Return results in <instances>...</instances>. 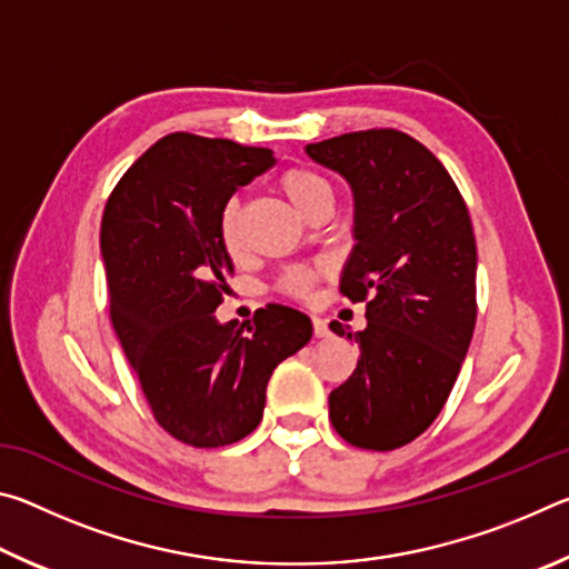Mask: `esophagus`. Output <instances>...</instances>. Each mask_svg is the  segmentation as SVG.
<instances>
[{"mask_svg":"<svg viewBox=\"0 0 569 569\" xmlns=\"http://www.w3.org/2000/svg\"><path fill=\"white\" fill-rule=\"evenodd\" d=\"M313 336L316 339H329L331 336V329H329V323H326L323 319H319V316H313Z\"/></svg>","mask_w":569,"mask_h":569,"instance_id":"esophagus-1","label":"esophagus"}]
</instances>
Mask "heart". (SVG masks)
Returning a JSON list of instances; mask_svg holds the SVG:
<instances>
[{
  "instance_id": "obj_1",
  "label": "heart",
  "mask_w": 569,
  "mask_h": 569,
  "mask_svg": "<svg viewBox=\"0 0 569 569\" xmlns=\"http://www.w3.org/2000/svg\"><path fill=\"white\" fill-rule=\"evenodd\" d=\"M278 188L283 196L291 200V206L301 216H311L316 208H321L333 200V188L321 172L311 168H291L278 178ZM218 238L228 253H238L243 246V230H240V206L238 200H228L218 216ZM321 268L313 266H293L278 278V291L293 298H308L313 291V286L319 283Z\"/></svg>"
}]
</instances>
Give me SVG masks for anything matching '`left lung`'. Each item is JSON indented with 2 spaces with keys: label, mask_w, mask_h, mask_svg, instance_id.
<instances>
[{
  "label": "left lung",
  "mask_w": 569,
  "mask_h": 569,
  "mask_svg": "<svg viewBox=\"0 0 569 569\" xmlns=\"http://www.w3.org/2000/svg\"><path fill=\"white\" fill-rule=\"evenodd\" d=\"M353 192L356 246L341 293L366 303L359 363L329 397L333 429L353 447L409 445L439 417L477 321V243L447 168L399 130H361L306 146Z\"/></svg>",
  "instance_id": "left-lung-1"
}]
</instances>
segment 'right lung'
I'll list each match as a JSON object with an SVG mask.
<instances>
[{"instance_id": "add662e5", "label": "right lung", "mask_w": 569, "mask_h": 569, "mask_svg": "<svg viewBox=\"0 0 569 569\" xmlns=\"http://www.w3.org/2000/svg\"><path fill=\"white\" fill-rule=\"evenodd\" d=\"M276 162L268 148L172 132L132 162L102 213L110 319L152 417L182 445L216 449L263 419L278 363L311 341V319L268 303L220 323L233 273L218 216Z\"/></svg>"}]
</instances>
